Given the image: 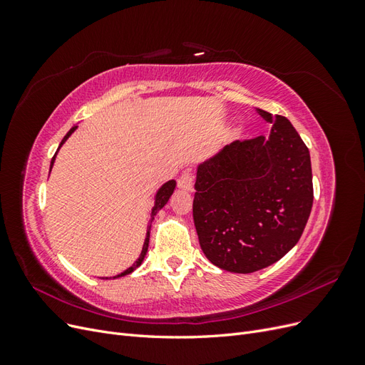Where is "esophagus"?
Here are the masks:
<instances>
[{
  "label": "esophagus",
  "instance_id": "esophagus-1",
  "mask_svg": "<svg viewBox=\"0 0 365 365\" xmlns=\"http://www.w3.org/2000/svg\"><path fill=\"white\" fill-rule=\"evenodd\" d=\"M193 184H195V178L190 170H187L181 175V178L178 180V187L182 190H193Z\"/></svg>",
  "mask_w": 365,
  "mask_h": 365
}]
</instances>
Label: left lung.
I'll list each match as a JSON object with an SVG mask.
<instances>
[{
	"label": "left lung",
	"instance_id": "left-lung-1",
	"mask_svg": "<svg viewBox=\"0 0 365 365\" xmlns=\"http://www.w3.org/2000/svg\"><path fill=\"white\" fill-rule=\"evenodd\" d=\"M269 137L236 140L200 164L193 220L207 259L230 272L280 260L302 237L314 202L309 149L291 121L257 109Z\"/></svg>",
	"mask_w": 365,
	"mask_h": 365
}]
</instances>
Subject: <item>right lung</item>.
Here are the masks:
<instances>
[{"mask_svg":"<svg viewBox=\"0 0 365 365\" xmlns=\"http://www.w3.org/2000/svg\"><path fill=\"white\" fill-rule=\"evenodd\" d=\"M76 128L77 126H73L70 130H68V134L63 137V140L61 141V145H59V148L63 145L65 141H67V138L73 134V132L76 130ZM59 150V149H58ZM54 158H56V153H54V157L51 158V165H53V163H54ZM175 185H176V182L172 180V181H169V182H165L161 189L158 190V193H157V197H155V205H153V208H152V216H150V219H153V216H155L157 213H158V210H161L165 204H168V201H169V197L172 196V193H173V190H175ZM148 247H149V231H148V235H146V239H145V245H143V250H141V254H140V257L135 260V263L132 264L130 268H128L126 271H123L121 274H118L117 277H121V275H126V274H130L132 271H134L135 268H138L140 264H141V262H143V259H145V256H146V252H148ZM108 279V277H106Z\"/></svg>","mask_w":365,"mask_h":365,"instance_id":"right-lung-1","label":"right lung"}]
</instances>
